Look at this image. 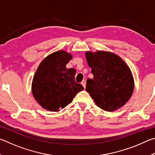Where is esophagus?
Wrapping results in <instances>:
<instances>
[{
  "label": "esophagus",
  "instance_id": "1",
  "mask_svg": "<svg viewBox=\"0 0 155 155\" xmlns=\"http://www.w3.org/2000/svg\"><path fill=\"white\" fill-rule=\"evenodd\" d=\"M81 84H82V85L83 86L84 88H85V86H86V81L85 80H83L82 82H81Z\"/></svg>",
  "mask_w": 155,
  "mask_h": 155
}]
</instances>
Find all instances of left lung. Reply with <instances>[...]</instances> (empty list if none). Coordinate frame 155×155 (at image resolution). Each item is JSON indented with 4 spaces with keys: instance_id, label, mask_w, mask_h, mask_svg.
<instances>
[{
    "instance_id": "1",
    "label": "left lung",
    "mask_w": 155,
    "mask_h": 155,
    "mask_svg": "<svg viewBox=\"0 0 155 155\" xmlns=\"http://www.w3.org/2000/svg\"><path fill=\"white\" fill-rule=\"evenodd\" d=\"M85 55L94 75L93 79L87 80L85 90L96 105L107 111L124 106L134 90V81L128 65L112 52H87Z\"/></svg>"
}]
</instances>
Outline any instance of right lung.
<instances>
[{
    "instance_id": "obj_1",
    "label": "right lung",
    "mask_w": 155,
    "mask_h": 155,
    "mask_svg": "<svg viewBox=\"0 0 155 155\" xmlns=\"http://www.w3.org/2000/svg\"><path fill=\"white\" fill-rule=\"evenodd\" d=\"M72 55L64 51L53 52L40 63L34 75L32 93L45 109L58 111L71 103L76 94L84 90L75 82L76 70L65 68Z\"/></svg>"
}]
</instances>
